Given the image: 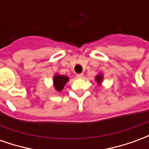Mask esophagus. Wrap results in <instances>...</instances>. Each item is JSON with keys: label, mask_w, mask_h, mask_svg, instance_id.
Returning <instances> with one entry per match:
<instances>
[{"label": "esophagus", "mask_w": 149, "mask_h": 149, "mask_svg": "<svg viewBox=\"0 0 149 149\" xmlns=\"http://www.w3.org/2000/svg\"><path fill=\"white\" fill-rule=\"evenodd\" d=\"M83 77H84V74H83V73L77 74V77L79 78V79H81V78H83Z\"/></svg>", "instance_id": "1"}]
</instances>
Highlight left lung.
I'll return each mask as SVG.
<instances>
[{"label": "left lung", "instance_id": "1", "mask_svg": "<svg viewBox=\"0 0 149 149\" xmlns=\"http://www.w3.org/2000/svg\"><path fill=\"white\" fill-rule=\"evenodd\" d=\"M104 80V75L102 73H98V74L95 77V81L97 83L98 85L101 86L102 85V82Z\"/></svg>", "mask_w": 149, "mask_h": 149}]
</instances>
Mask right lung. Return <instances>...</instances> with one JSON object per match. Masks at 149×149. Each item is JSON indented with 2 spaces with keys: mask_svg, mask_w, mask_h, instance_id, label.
Listing matches in <instances>:
<instances>
[{
  "mask_svg": "<svg viewBox=\"0 0 149 149\" xmlns=\"http://www.w3.org/2000/svg\"><path fill=\"white\" fill-rule=\"evenodd\" d=\"M68 80H69V78L67 76L56 73L52 79L53 87L55 88V90L58 93H61L64 89V87L68 81Z\"/></svg>",
  "mask_w": 149,
  "mask_h": 149,
  "instance_id": "right-lung-1",
  "label": "right lung"
}]
</instances>
